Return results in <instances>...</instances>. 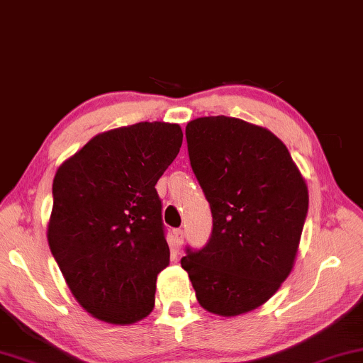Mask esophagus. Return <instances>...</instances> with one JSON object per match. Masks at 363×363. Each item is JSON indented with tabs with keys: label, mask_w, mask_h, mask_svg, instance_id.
Returning <instances> with one entry per match:
<instances>
[{
	"label": "esophagus",
	"mask_w": 363,
	"mask_h": 363,
	"mask_svg": "<svg viewBox=\"0 0 363 363\" xmlns=\"http://www.w3.org/2000/svg\"><path fill=\"white\" fill-rule=\"evenodd\" d=\"M182 240H184V232L181 229H176L174 230V242H172V249L174 250H179L182 245Z\"/></svg>",
	"instance_id": "34e87169"
}]
</instances>
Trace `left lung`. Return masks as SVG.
I'll use <instances>...</instances> for the list:
<instances>
[{
	"instance_id": "8db88e82",
	"label": "left lung",
	"mask_w": 363,
	"mask_h": 363,
	"mask_svg": "<svg viewBox=\"0 0 363 363\" xmlns=\"http://www.w3.org/2000/svg\"><path fill=\"white\" fill-rule=\"evenodd\" d=\"M192 171L212 212L204 249L181 259L201 307L220 317L269 301L292 272L308 209L306 179L280 139L238 118L186 125Z\"/></svg>"
}]
</instances>
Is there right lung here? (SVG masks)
Listing matches in <instances>:
<instances>
[{"mask_svg":"<svg viewBox=\"0 0 363 363\" xmlns=\"http://www.w3.org/2000/svg\"><path fill=\"white\" fill-rule=\"evenodd\" d=\"M182 144L179 124L138 123L101 133L57 167L48 244L79 306L129 325L152 312L169 265L156 184Z\"/></svg>","mask_w":363,"mask_h":363,"instance_id":"right-lung-1","label":"right lung"}]
</instances>
